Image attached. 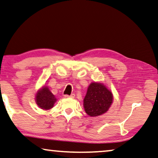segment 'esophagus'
<instances>
[{"label":"esophagus","instance_id":"obj_1","mask_svg":"<svg viewBox=\"0 0 158 158\" xmlns=\"http://www.w3.org/2000/svg\"><path fill=\"white\" fill-rule=\"evenodd\" d=\"M65 98H75V94H74V93H73V94H71V95H65Z\"/></svg>","mask_w":158,"mask_h":158}]
</instances>
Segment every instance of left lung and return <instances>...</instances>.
Segmentation results:
<instances>
[{
  "label": "left lung",
  "mask_w": 158,
  "mask_h": 158,
  "mask_svg": "<svg viewBox=\"0 0 158 158\" xmlns=\"http://www.w3.org/2000/svg\"><path fill=\"white\" fill-rule=\"evenodd\" d=\"M113 93L102 83H92L88 86L83 100L85 113L90 117H97L108 110L113 103Z\"/></svg>",
  "instance_id": "obj_1"
}]
</instances>
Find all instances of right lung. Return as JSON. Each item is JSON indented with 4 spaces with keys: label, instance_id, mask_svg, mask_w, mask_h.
<instances>
[{
    "label": "right lung",
    "instance_id": "obj_1",
    "mask_svg": "<svg viewBox=\"0 0 158 158\" xmlns=\"http://www.w3.org/2000/svg\"><path fill=\"white\" fill-rule=\"evenodd\" d=\"M56 101L57 98L50 91L47 86H43L42 88L38 90L35 95L36 104L40 108L45 110L53 107L55 102Z\"/></svg>",
    "mask_w": 158,
    "mask_h": 158
}]
</instances>
